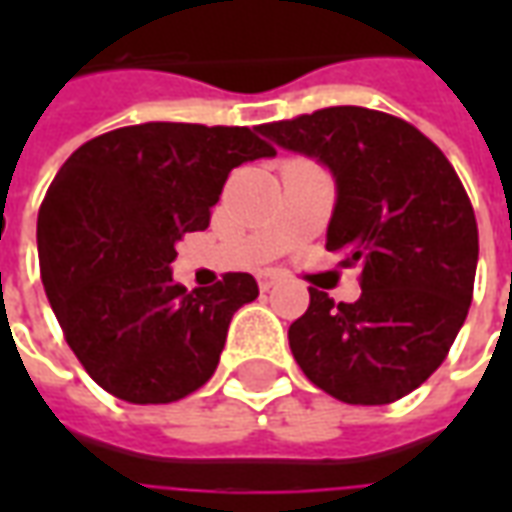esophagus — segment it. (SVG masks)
<instances>
[{
    "mask_svg": "<svg viewBox=\"0 0 512 512\" xmlns=\"http://www.w3.org/2000/svg\"><path fill=\"white\" fill-rule=\"evenodd\" d=\"M257 285H260V290H271L274 285H277V274H274V271H263V274H257Z\"/></svg>",
    "mask_w": 512,
    "mask_h": 512,
    "instance_id": "obj_1",
    "label": "esophagus"
}]
</instances>
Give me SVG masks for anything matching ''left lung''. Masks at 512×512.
<instances>
[{"label": "left lung", "instance_id": "obj_1", "mask_svg": "<svg viewBox=\"0 0 512 512\" xmlns=\"http://www.w3.org/2000/svg\"><path fill=\"white\" fill-rule=\"evenodd\" d=\"M257 131L332 169L326 249L362 266L354 304L310 288V307L290 323L293 359L343 403H395L439 370L472 304L480 244L458 172L419 128L365 106Z\"/></svg>", "mask_w": 512, "mask_h": 512}]
</instances>
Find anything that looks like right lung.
<instances>
[{
    "label": "right lung",
    "instance_id": "1",
    "mask_svg": "<svg viewBox=\"0 0 512 512\" xmlns=\"http://www.w3.org/2000/svg\"><path fill=\"white\" fill-rule=\"evenodd\" d=\"M274 153L246 126L142 123L84 142L51 180L40 277L71 351L109 395L172 403L213 376L257 282L224 274L189 293L169 263L183 235L211 224L227 175Z\"/></svg>",
    "mask_w": 512,
    "mask_h": 512
}]
</instances>
